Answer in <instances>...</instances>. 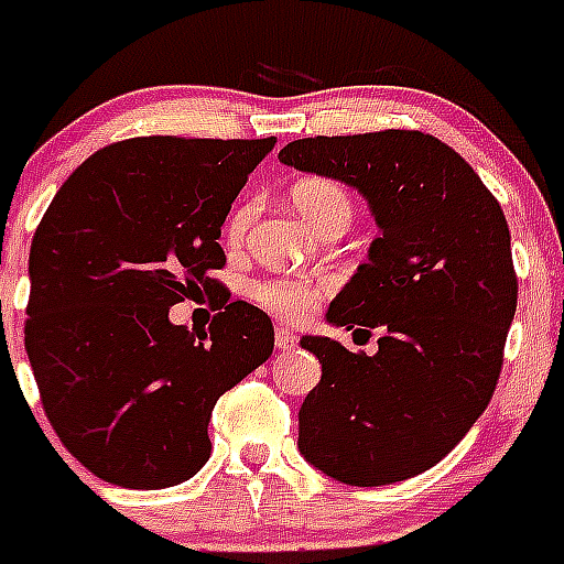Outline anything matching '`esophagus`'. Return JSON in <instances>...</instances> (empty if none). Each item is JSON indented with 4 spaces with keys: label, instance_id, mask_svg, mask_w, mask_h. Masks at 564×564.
I'll return each mask as SVG.
<instances>
[{
    "label": "esophagus",
    "instance_id": "obj_1",
    "mask_svg": "<svg viewBox=\"0 0 564 564\" xmlns=\"http://www.w3.org/2000/svg\"><path fill=\"white\" fill-rule=\"evenodd\" d=\"M273 344H276L279 350H291L293 344H296V333L285 325H276V330H273Z\"/></svg>",
    "mask_w": 564,
    "mask_h": 564
}]
</instances>
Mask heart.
<instances>
[{
  "label": "heart",
  "instance_id": "obj_1",
  "mask_svg": "<svg viewBox=\"0 0 564 564\" xmlns=\"http://www.w3.org/2000/svg\"><path fill=\"white\" fill-rule=\"evenodd\" d=\"M291 197L293 206L299 208V214L313 228H322L333 217H350V194L344 192L336 181H327V177L299 181L293 186ZM251 220L253 203H239L226 223L228 242H239V239L246 237ZM318 291H322V285H313L307 279H271V282H259L253 288V296H257L259 305H265L268 311L279 313V316L305 318L313 311V305H316Z\"/></svg>",
  "mask_w": 564,
  "mask_h": 564
}]
</instances>
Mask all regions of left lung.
<instances>
[{
    "mask_svg": "<svg viewBox=\"0 0 564 564\" xmlns=\"http://www.w3.org/2000/svg\"><path fill=\"white\" fill-rule=\"evenodd\" d=\"M279 161L356 188L378 226L327 307L336 327H381L378 352L302 336L322 381L299 410V452L347 486L421 475L475 426L500 378L517 311L500 203L455 149L410 129L302 138Z\"/></svg>",
    "mask_w": 564,
    "mask_h": 564,
    "instance_id": "obj_1",
    "label": "left lung"
}]
</instances>
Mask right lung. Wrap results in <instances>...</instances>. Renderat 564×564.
Wrapping results in <instances>:
<instances>
[{"label": "right lung", "mask_w": 564, "mask_h": 564, "mask_svg": "<svg viewBox=\"0 0 564 564\" xmlns=\"http://www.w3.org/2000/svg\"><path fill=\"white\" fill-rule=\"evenodd\" d=\"M276 138L112 143L58 188L30 246L24 350L69 455L123 488H169L212 455L217 398L273 352L268 313L228 302L220 228ZM221 313L167 322L183 297Z\"/></svg>", "instance_id": "right-lung-1"}]
</instances>
